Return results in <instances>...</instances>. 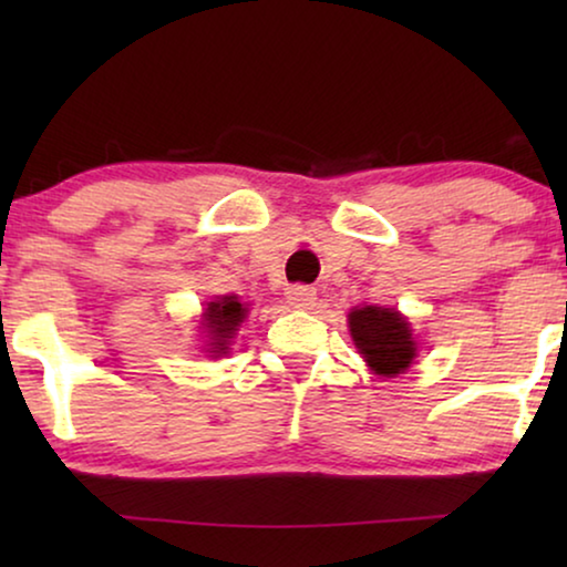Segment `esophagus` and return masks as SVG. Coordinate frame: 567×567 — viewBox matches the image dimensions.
<instances>
[{
	"label": "esophagus",
	"mask_w": 567,
	"mask_h": 567,
	"mask_svg": "<svg viewBox=\"0 0 567 567\" xmlns=\"http://www.w3.org/2000/svg\"><path fill=\"white\" fill-rule=\"evenodd\" d=\"M286 299H289V305L293 309H312L315 301H317V291L312 286H289L286 289Z\"/></svg>",
	"instance_id": "esophagus-1"
}]
</instances>
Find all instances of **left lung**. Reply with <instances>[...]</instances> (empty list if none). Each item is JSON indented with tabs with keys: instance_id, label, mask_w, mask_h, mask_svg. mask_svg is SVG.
Listing matches in <instances>:
<instances>
[{
	"instance_id": "left-lung-1",
	"label": "left lung",
	"mask_w": 567,
	"mask_h": 567,
	"mask_svg": "<svg viewBox=\"0 0 567 567\" xmlns=\"http://www.w3.org/2000/svg\"><path fill=\"white\" fill-rule=\"evenodd\" d=\"M348 328L367 367L379 377H398L417 355L410 322L390 307H355L348 315Z\"/></svg>"
}]
</instances>
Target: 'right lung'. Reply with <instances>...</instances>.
<instances>
[{
	"mask_svg": "<svg viewBox=\"0 0 567 567\" xmlns=\"http://www.w3.org/2000/svg\"><path fill=\"white\" fill-rule=\"evenodd\" d=\"M250 309L247 305H239L237 297H219L208 301L204 312V332L208 338L206 351L214 355H224L229 351V340L237 336L239 324L245 322V317Z\"/></svg>",
	"mask_w": 567,
	"mask_h": 567,
	"instance_id": "add662e5",
	"label": "right lung"
}]
</instances>
